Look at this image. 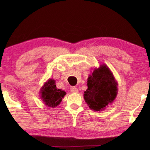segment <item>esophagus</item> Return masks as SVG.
Segmentation results:
<instances>
[{
  "mask_svg": "<svg viewBox=\"0 0 150 150\" xmlns=\"http://www.w3.org/2000/svg\"><path fill=\"white\" fill-rule=\"evenodd\" d=\"M71 93H77L79 92V90L77 87H71Z\"/></svg>",
  "mask_w": 150,
  "mask_h": 150,
  "instance_id": "34e87169",
  "label": "esophagus"
}]
</instances>
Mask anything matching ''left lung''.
I'll use <instances>...</instances> for the list:
<instances>
[{"instance_id": "left-lung-1", "label": "left lung", "mask_w": 150, "mask_h": 150, "mask_svg": "<svg viewBox=\"0 0 150 150\" xmlns=\"http://www.w3.org/2000/svg\"><path fill=\"white\" fill-rule=\"evenodd\" d=\"M118 83L113 73L105 64L95 68L87 79V89L84 99L91 110L101 111L115 100L118 94Z\"/></svg>"}]
</instances>
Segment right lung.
<instances>
[{"label":"right lung","instance_id":"1","mask_svg":"<svg viewBox=\"0 0 150 150\" xmlns=\"http://www.w3.org/2000/svg\"><path fill=\"white\" fill-rule=\"evenodd\" d=\"M40 94V98L45 105L55 108L62 102L66 93L62 89H58L54 79H49L41 87Z\"/></svg>","mask_w":150,"mask_h":150}]
</instances>
